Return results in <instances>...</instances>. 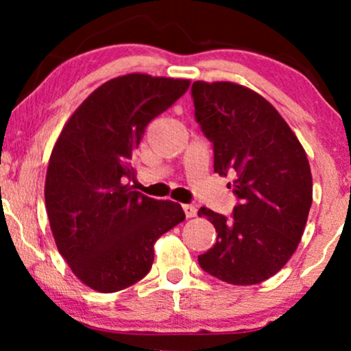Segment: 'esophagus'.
<instances>
[{
    "label": "esophagus",
    "mask_w": 351,
    "mask_h": 351,
    "mask_svg": "<svg viewBox=\"0 0 351 351\" xmlns=\"http://www.w3.org/2000/svg\"><path fill=\"white\" fill-rule=\"evenodd\" d=\"M183 211L186 217H195L196 213H198V209L196 206H193V204H183Z\"/></svg>",
    "instance_id": "34e87169"
}]
</instances>
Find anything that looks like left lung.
I'll return each instance as SVG.
<instances>
[{
    "label": "left lung",
    "mask_w": 351,
    "mask_h": 351,
    "mask_svg": "<svg viewBox=\"0 0 351 351\" xmlns=\"http://www.w3.org/2000/svg\"><path fill=\"white\" fill-rule=\"evenodd\" d=\"M195 119L213 143L215 171L231 175V216L199 208L216 244L198 256L209 276L234 285L267 280L284 267L304 234L312 206V173L304 148L279 112L232 82L191 86Z\"/></svg>",
    "instance_id": "left-lung-1"
}]
</instances>
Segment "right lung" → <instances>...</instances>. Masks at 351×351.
Segmentation results:
<instances>
[{"instance_id": "right-lung-1", "label": "right lung", "mask_w": 351, "mask_h": 351, "mask_svg": "<svg viewBox=\"0 0 351 351\" xmlns=\"http://www.w3.org/2000/svg\"><path fill=\"white\" fill-rule=\"evenodd\" d=\"M189 80L128 74L84 100L60 132L46 175L47 217L60 256L94 291L130 287L150 272L153 244L184 219L178 203L128 186L145 128Z\"/></svg>"}]
</instances>
